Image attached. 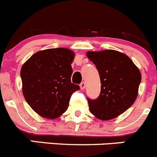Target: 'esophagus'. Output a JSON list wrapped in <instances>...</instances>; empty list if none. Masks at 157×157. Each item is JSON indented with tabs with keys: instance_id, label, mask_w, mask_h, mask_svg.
Segmentation results:
<instances>
[{
	"instance_id": "esophagus-1",
	"label": "esophagus",
	"mask_w": 157,
	"mask_h": 157,
	"mask_svg": "<svg viewBox=\"0 0 157 157\" xmlns=\"http://www.w3.org/2000/svg\"><path fill=\"white\" fill-rule=\"evenodd\" d=\"M80 88H81V89H84L85 88H86V82H82L80 84Z\"/></svg>"
}]
</instances>
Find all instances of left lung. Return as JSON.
Returning a JSON list of instances; mask_svg holds the SVG:
<instances>
[{"instance_id": "8db88e82", "label": "left lung", "mask_w": 157, "mask_h": 157, "mask_svg": "<svg viewBox=\"0 0 157 157\" xmlns=\"http://www.w3.org/2000/svg\"><path fill=\"white\" fill-rule=\"evenodd\" d=\"M101 81V92L95 99L87 98L91 113L102 120H109L126 112L136 99L141 73L132 61L114 50L89 52Z\"/></svg>"}]
</instances>
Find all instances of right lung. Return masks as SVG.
Returning a JSON list of instances; mask_svg holds the SVG:
<instances>
[{
    "instance_id": "obj_1",
    "label": "right lung",
    "mask_w": 157,
    "mask_h": 157,
    "mask_svg": "<svg viewBox=\"0 0 157 157\" xmlns=\"http://www.w3.org/2000/svg\"><path fill=\"white\" fill-rule=\"evenodd\" d=\"M74 57V52L65 48L46 49L34 54L22 65L24 97L42 117L52 119L63 114L73 92L80 89L71 82Z\"/></svg>"
}]
</instances>
